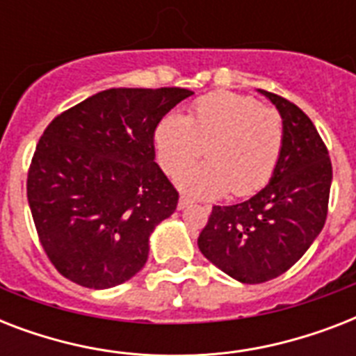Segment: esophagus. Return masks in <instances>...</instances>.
<instances>
[{
  "mask_svg": "<svg viewBox=\"0 0 356 356\" xmlns=\"http://www.w3.org/2000/svg\"><path fill=\"white\" fill-rule=\"evenodd\" d=\"M190 203H192V200H190L188 195H181V197H179L177 207H179V209H184V207H188Z\"/></svg>",
  "mask_w": 356,
  "mask_h": 356,
  "instance_id": "1",
  "label": "esophagus"
}]
</instances>
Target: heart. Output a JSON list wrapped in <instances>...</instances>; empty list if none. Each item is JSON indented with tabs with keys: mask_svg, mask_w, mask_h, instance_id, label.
I'll use <instances>...</instances> for the list:
<instances>
[{
	"mask_svg": "<svg viewBox=\"0 0 356 356\" xmlns=\"http://www.w3.org/2000/svg\"><path fill=\"white\" fill-rule=\"evenodd\" d=\"M282 118L249 96L214 92L201 97L186 118L168 114L153 134L156 161L168 175L194 164L203 151L209 161L190 168L179 186L201 197L254 194L275 172L281 156Z\"/></svg>",
	"mask_w": 356,
	"mask_h": 356,
	"instance_id": "b5f03b06",
	"label": "heart"
}]
</instances>
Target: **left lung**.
<instances>
[{
    "label": "left lung",
    "mask_w": 356,
    "mask_h": 356,
    "mask_svg": "<svg viewBox=\"0 0 356 356\" xmlns=\"http://www.w3.org/2000/svg\"><path fill=\"white\" fill-rule=\"evenodd\" d=\"M259 92L282 118L275 172L251 200L212 207L197 238L212 264L245 284L282 275L307 253L325 225L332 181L329 151L309 116L284 97Z\"/></svg>",
    "instance_id": "left-lung-1"
}]
</instances>
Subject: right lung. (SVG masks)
<instances>
[{"instance_id":"obj_1","label":"right lung","mask_w":356,"mask_h":356,"mask_svg":"<svg viewBox=\"0 0 356 356\" xmlns=\"http://www.w3.org/2000/svg\"><path fill=\"white\" fill-rule=\"evenodd\" d=\"M186 88H111L58 114L36 144L27 200L47 259L81 286L136 275L179 194L155 162L153 134Z\"/></svg>"}]
</instances>
